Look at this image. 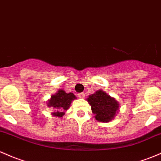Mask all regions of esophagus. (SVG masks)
<instances>
[{
    "instance_id": "34e87169",
    "label": "esophagus",
    "mask_w": 161,
    "mask_h": 161,
    "mask_svg": "<svg viewBox=\"0 0 161 161\" xmlns=\"http://www.w3.org/2000/svg\"><path fill=\"white\" fill-rule=\"evenodd\" d=\"M78 96H79V98H82V99H83V98L85 97V94H84L83 92H80V93L78 94Z\"/></svg>"
}]
</instances>
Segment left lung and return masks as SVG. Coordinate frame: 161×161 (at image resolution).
<instances>
[{"mask_svg":"<svg viewBox=\"0 0 161 161\" xmlns=\"http://www.w3.org/2000/svg\"><path fill=\"white\" fill-rule=\"evenodd\" d=\"M87 101L96 120L103 123L111 121L119 107V103L103 90H98L89 96Z\"/></svg>","mask_w":161,"mask_h":161,"instance_id":"obj_1","label":"left lung"}]
</instances>
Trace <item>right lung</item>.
<instances>
[{
	"mask_svg": "<svg viewBox=\"0 0 161 161\" xmlns=\"http://www.w3.org/2000/svg\"><path fill=\"white\" fill-rule=\"evenodd\" d=\"M75 99V96L72 92L66 93L64 90L59 89L56 93L51 96L47 105L48 107H53L56 109L55 113H52L54 116L62 117L65 115V111L70 107L72 101Z\"/></svg>",
	"mask_w": 161,
	"mask_h": 161,
	"instance_id": "obj_1",
	"label": "right lung"
}]
</instances>
